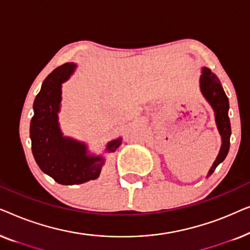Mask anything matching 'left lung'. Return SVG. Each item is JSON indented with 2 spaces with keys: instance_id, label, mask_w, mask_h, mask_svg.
I'll return each mask as SVG.
<instances>
[{
  "instance_id": "obj_1",
  "label": "left lung",
  "mask_w": 250,
  "mask_h": 250,
  "mask_svg": "<svg viewBox=\"0 0 250 250\" xmlns=\"http://www.w3.org/2000/svg\"><path fill=\"white\" fill-rule=\"evenodd\" d=\"M200 92L206 101L210 104L214 110L215 123H216L218 133L222 139L220 152L215 159L210 169L208 170L207 177L214 173V170L228 156L230 149V136H231V124L229 118V99L222 87V84L217 76L210 71L209 68H201V75L199 78Z\"/></svg>"
}]
</instances>
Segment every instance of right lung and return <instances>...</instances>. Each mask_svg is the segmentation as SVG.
Listing matches in <instances>:
<instances>
[{"label":"right lung","instance_id":"obj_1","mask_svg":"<svg viewBox=\"0 0 250 250\" xmlns=\"http://www.w3.org/2000/svg\"><path fill=\"white\" fill-rule=\"evenodd\" d=\"M76 64L67 62L58 67L44 80L36 95L30 121V140L35 162L44 173L64 186L82 184L98 179L104 165V155H93L85 142L64 136L59 116L62 100V84L76 70ZM122 138L109 141L104 152H115Z\"/></svg>","mask_w":250,"mask_h":250}]
</instances>
